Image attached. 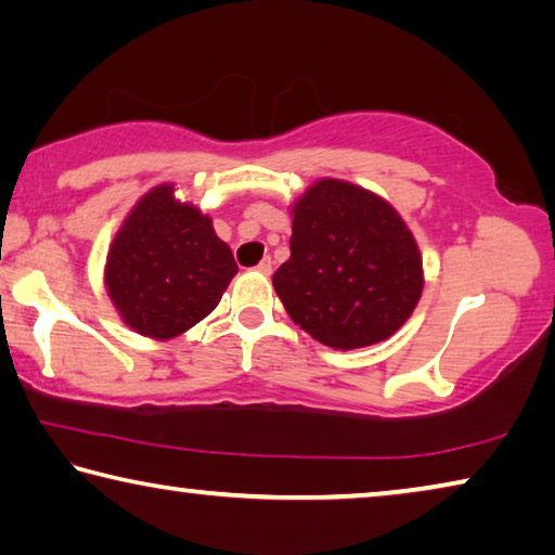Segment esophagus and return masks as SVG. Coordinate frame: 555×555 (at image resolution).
Returning a JSON list of instances; mask_svg holds the SVG:
<instances>
[{
  "instance_id": "34e87169",
  "label": "esophagus",
  "mask_w": 555,
  "mask_h": 555,
  "mask_svg": "<svg viewBox=\"0 0 555 555\" xmlns=\"http://www.w3.org/2000/svg\"><path fill=\"white\" fill-rule=\"evenodd\" d=\"M257 271H259V274L269 276V274H271V257H264V259H261L259 264H257Z\"/></svg>"
}]
</instances>
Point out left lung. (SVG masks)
I'll return each mask as SVG.
<instances>
[{
    "label": "left lung",
    "mask_w": 555,
    "mask_h": 555,
    "mask_svg": "<svg viewBox=\"0 0 555 555\" xmlns=\"http://www.w3.org/2000/svg\"><path fill=\"white\" fill-rule=\"evenodd\" d=\"M291 257L274 288L291 321L333 350L387 340L424 291V259L393 205L321 178L291 205Z\"/></svg>",
    "instance_id": "left-lung-1"
}]
</instances>
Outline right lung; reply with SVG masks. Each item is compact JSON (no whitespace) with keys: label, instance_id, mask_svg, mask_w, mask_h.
<instances>
[{"label":"right lung","instance_id":"add662e5","mask_svg":"<svg viewBox=\"0 0 555 555\" xmlns=\"http://www.w3.org/2000/svg\"><path fill=\"white\" fill-rule=\"evenodd\" d=\"M234 274L212 220L162 183L137 201L112 240L105 288L131 331L171 340L215 311Z\"/></svg>","mask_w":555,"mask_h":555}]
</instances>
